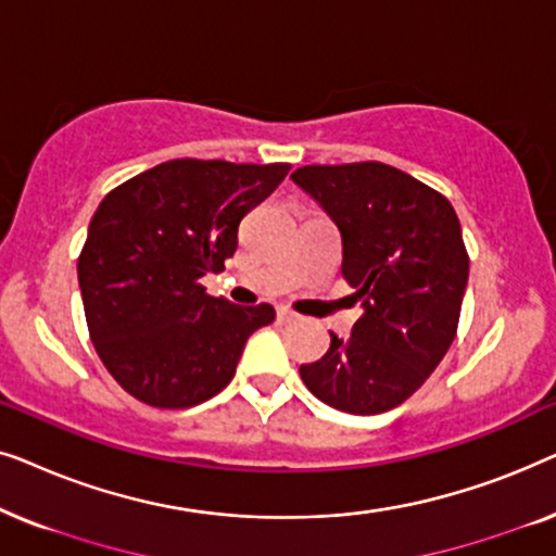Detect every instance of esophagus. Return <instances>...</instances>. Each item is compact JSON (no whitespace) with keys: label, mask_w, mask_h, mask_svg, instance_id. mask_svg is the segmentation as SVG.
Returning a JSON list of instances; mask_svg holds the SVG:
<instances>
[{"label":"esophagus","mask_w":556,"mask_h":556,"mask_svg":"<svg viewBox=\"0 0 556 556\" xmlns=\"http://www.w3.org/2000/svg\"><path fill=\"white\" fill-rule=\"evenodd\" d=\"M293 318H299V314H293L291 308H286V306H280V308H278V321L288 324V321H293Z\"/></svg>","instance_id":"34e87169"}]
</instances>
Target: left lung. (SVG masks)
<instances>
[{
	"label": "left lung",
	"mask_w": 556,
	"mask_h": 556,
	"mask_svg": "<svg viewBox=\"0 0 556 556\" xmlns=\"http://www.w3.org/2000/svg\"><path fill=\"white\" fill-rule=\"evenodd\" d=\"M291 179L341 232V276L362 303L352 337L331 333L301 364L311 394L352 415L397 407L443 359L458 329L468 253L451 202L379 162L301 166Z\"/></svg>",
	"instance_id": "obj_1"
}]
</instances>
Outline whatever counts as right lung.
Segmentation results:
<instances>
[{"label":"right lung","instance_id":"obj_1","mask_svg":"<svg viewBox=\"0 0 556 556\" xmlns=\"http://www.w3.org/2000/svg\"><path fill=\"white\" fill-rule=\"evenodd\" d=\"M291 166L174 159L103 197L78 257L90 339L105 369L136 400L185 409L235 377L270 303L235 306L204 293L225 270L238 227Z\"/></svg>","mask_w":556,"mask_h":556}]
</instances>
